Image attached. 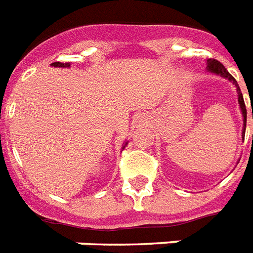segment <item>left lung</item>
I'll use <instances>...</instances> for the list:
<instances>
[{
  "label": "left lung",
  "instance_id": "obj_1",
  "mask_svg": "<svg viewBox=\"0 0 253 253\" xmlns=\"http://www.w3.org/2000/svg\"><path fill=\"white\" fill-rule=\"evenodd\" d=\"M207 71H208V72H211V74H214V75H218V76H221V77H225V79H227L229 81H231V83L235 85V87H237L238 102H239V106H241V110H242V115H243V131H242V135H243V139H244V133H246V123H247V110H246V104H244V101H243V95H242V91H241V89H239V85H238L237 80H235L234 77L231 76V75L227 72L226 68L222 66V63H220V62L216 59H207Z\"/></svg>",
  "mask_w": 253,
  "mask_h": 253
}]
</instances>
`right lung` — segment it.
I'll return each instance as SVG.
<instances>
[{"label":"right lung","instance_id":"right-lung-1","mask_svg":"<svg viewBox=\"0 0 253 253\" xmlns=\"http://www.w3.org/2000/svg\"><path fill=\"white\" fill-rule=\"evenodd\" d=\"M51 66H54V67H70L71 64L70 63H60V62H54V63H51ZM126 143H128V142H125V145L123 146V150L125 149Z\"/></svg>","mask_w":253,"mask_h":253}]
</instances>
